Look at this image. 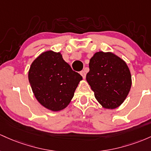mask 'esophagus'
<instances>
[{"instance_id":"1","label":"esophagus","mask_w":151,"mask_h":151,"mask_svg":"<svg viewBox=\"0 0 151 151\" xmlns=\"http://www.w3.org/2000/svg\"><path fill=\"white\" fill-rule=\"evenodd\" d=\"M80 74H81V76H82V77L83 78L85 79V78H86V71H85V70H82V71H81Z\"/></svg>"}]
</instances>
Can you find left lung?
Wrapping results in <instances>:
<instances>
[{"label":"left lung","mask_w":151,"mask_h":151,"mask_svg":"<svg viewBox=\"0 0 151 151\" xmlns=\"http://www.w3.org/2000/svg\"><path fill=\"white\" fill-rule=\"evenodd\" d=\"M86 81L98 102L107 109L120 106L129 93L131 74L126 63L111 52L99 51L91 58Z\"/></svg>","instance_id":"1"}]
</instances>
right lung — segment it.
I'll list each match as a JSON object with an SVG mask.
<instances>
[{
    "label": "right lung",
    "mask_w": 151,
    "mask_h": 151,
    "mask_svg": "<svg viewBox=\"0 0 151 151\" xmlns=\"http://www.w3.org/2000/svg\"><path fill=\"white\" fill-rule=\"evenodd\" d=\"M83 78L72 70L60 53L48 50L35 58L28 71V80L37 101L52 111L68 106Z\"/></svg>",
    "instance_id": "right-lung-1"
}]
</instances>
